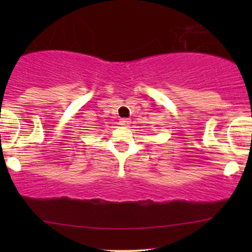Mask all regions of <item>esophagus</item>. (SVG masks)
Returning <instances> with one entry per match:
<instances>
[{"label": "esophagus", "instance_id": "esophagus-1", "mask_svg": "<svg viewBox=\"0 0 252 252\" xmlns=\"http://www.w3.org/2000/svg\"><path fill=\"white\" fill-rule=\"evenodd\" d=\"M120 124H121V126H128L130 124V121L128 120V118H121Z\"/></svg>", "mask_w": 252, "mask_h": 252}]
</instances>
